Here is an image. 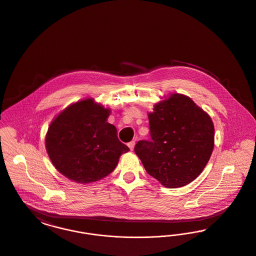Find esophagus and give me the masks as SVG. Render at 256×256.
Returning <instances> with one entry per match:
<instances>
[{"label":"esophagus","instance_id":"obj_1","mask_svg":"<svg viewBox=\"0 0 256 256\" xmlns=\"http://www.w3.org/2000/svg\"><path fill=\"white\" fill-rule=\"evenodd\" d=\"M128 146L130 150H134V146H135V141H132V142H130V143L128 144Z\"/></svg>","mask_w":256,"mask_h":256}]
</instances>
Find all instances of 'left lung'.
Segmentation results:
<instances>
[{"instance_id": "8db88e82", "label": "left lung", "mask_w": 256, "mask_h": 256, "mask_svg": "<svg viewBox=\"0 0 256 256\" xmlns=\"http://www.w3.org/2000/svg\"><path fill=\"white\" fill-rule=\"evenodd\" d=\"M150 140H140L134 152L146 172L167 188L196 180L214 148V126L206 112L190 98L172 94L148 114Z\"/></svg>"}]
</instances>
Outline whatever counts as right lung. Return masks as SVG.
<instances>
[{
    "instance_id": "1",
    "label": "right lung",
    "mask_w": 256,
    "mask_h": 256,
    "mask_svg": "<svg viewBox=\"0 0 256 256\" xmlns=\"http://www.w3.org/2000/svg\"><path fill=\"white\" fill-rule=\"evenodd\" d=\"M110 110L92 98L78 102L52 122L46 148L56 169L78 183L97 182L130 150L119 141L116 128L106 122Z\"/></svg>"
}]
</instances>
